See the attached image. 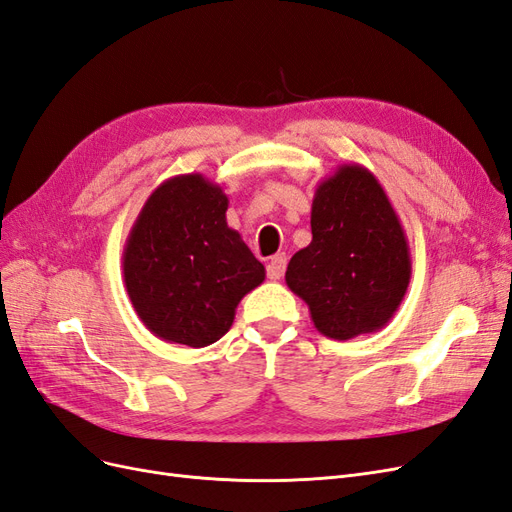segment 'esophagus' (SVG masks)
Segmentation results:
<instances>
[{"mask_svg": "<svg viewBox=\"0 0 512 512\" xmlns=\"http://www.w3.org/2000/svg\"><path fill=\"white\" fill-rule=\"evenodd\" d=\"M284 271H286V256L284 254H275L269 260V265H267L269 280H280V277L284 275Z\"/></svg>", "mask_w": 512, "mask_h": 512, "instance_id": "34e87169", "label": "esophagus"}]
</instances>
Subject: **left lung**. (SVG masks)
Returning <instances> with one entry per match:
<instances>
[{
  "label": "left lung",
  "instance_id": "obj_1",
  "mask_svg": "<svg viewBox=\"0 0 512 512\" xmlns=\"http://www.w3.org/2000/svg\"><path fill=\"white\" fill-rule=\"evenodd\" d=\"M412 275L410 245L389 196L361 164H339L312 200V243L286 269L314 327L331 339L376 333L395 316Z\"/></svg>",
  "mask_w": 512,
  "mask_h": 512
}]
</instances>
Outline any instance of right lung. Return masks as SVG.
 Listing matches in <instances>:
<instances>
[{
  "label": "right lung",
  "mask_w": 512,
  "mask_h": 512,
  "mask_svg": "<svg viewBox=\"0 0 512 512\" xmlns=\"http://www.w3.org/2000/svg\"><path fill=\"white\" fill-rule=\"evenodd\" d=\"M228 196L200 173L160 183L123 245V282L136 316L164 342L205 348L228 333L237 305L265 282L237 230Z\"/></svg>",
  "instance_id": "obj_1"
}]
</instances>
